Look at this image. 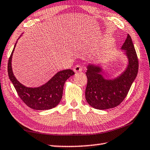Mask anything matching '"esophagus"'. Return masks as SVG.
<instances>
[{
  "mask_svg": "<svg viewBox=\"0 0 150 150\" xmlns=\"http://www.w3.org/2000/svg\"><path fill=\"white\" fill-rule=\"evenodd\" d=\"M73 70H74V71H75V73L81 72V71H82L83 67H81V66L79 65H76L75 67H74V69H73Z\"/></svg>",
  "mask_w": 150,
  "mask_h": 150,
  "instance_id": "obj_1",
  "label": "esophagus"
}]
</instances>
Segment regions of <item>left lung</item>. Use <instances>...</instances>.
I'll return each instance as SVG.
<instances>
[{
    "mask_svg": "<svg viewBox=\"0 0 150 150\" xmlns=\"http://www.w3.org/2000/svg\"><path fill=\"white\" fill-rule=\"evenodd\" d=\"M122 50L126 51L128 65L125 71L115 79H105L100 74L99 67L88 65L86 72L87 85L85 98L93 108L105 110L118 106L126 98L136 77L138 72V59L129 34L122 46Z\"/></svg>",
    "mask_w": 150,
    "mask_h": 150,
    "instance_id": "8db88e82",
    "label": "left lung"
}]
</instances>
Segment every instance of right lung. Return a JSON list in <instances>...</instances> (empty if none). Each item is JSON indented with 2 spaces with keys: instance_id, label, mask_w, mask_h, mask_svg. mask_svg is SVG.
I'll list each match as a JSON object with an SVG mask.
<instances>
[{
  "instance_id": "right-lung-1",
  "label": "right lung",
  "mask_w": 150,
  "mask_h": 150,
  "mask_svg": "<svg viewBox=\"0 0 150 150\" xmlns=\"http://www.w3.org/2000/svg\"><path fill=\"white\" fill-rule=\"evenodd\" d=\"M16 44L8 59V73L18 95L28 106L34 110H48L54 108L62 100L65 81L75 74L74 71L71 69L61 71L47 83L40 87H25L15 78L12 70V56Z\"/></svg>"
}]
</instances>
